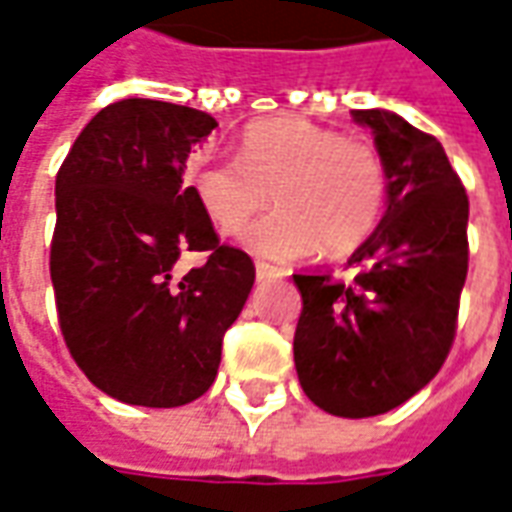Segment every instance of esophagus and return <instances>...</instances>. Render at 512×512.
<instances>
[{
    "label": "esophagus",
    "instance_id": "1",
    "mask_svg": "<svg viewBox=\"0 0 512 512\" xmlns=\"http://www.w3.org/2000/svg\"><path fill=\"white\" fill-rule=\"evenodd\" d=\"M275 275H278V270L270 267V264H264V262L256 264V278H259V281H267V278H275Z\"/></svg>",
    "mask_w": 512,
    "mask_h": 512
}]
</instances>
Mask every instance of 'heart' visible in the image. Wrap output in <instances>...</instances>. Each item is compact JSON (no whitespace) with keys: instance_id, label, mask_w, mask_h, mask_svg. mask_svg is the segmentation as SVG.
<instances>
[{"instance_id":"heart-1","label":"heart","mask_w":512,"mask_h":512,"mask_svg":"<svg viewBox=\"0 0 512 512\" xmlns=\"http://www.w3.org/2000/svg\"><path fill=\"white\" fill-rule=\"evenodd\" d=\"M184 184L220 234L239 231L273 195L278 209L239 237L264 262H297L320 245L350 253L375 231L389 192L378 148L292 115L250 123L237 159H190Z\"/></svg>"}]
</instances>
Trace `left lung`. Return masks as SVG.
I'll return each instance as SVG.
<instances>
[{
    "instance_id": "left-lung-1",
    "label": "left lung",
    "mask_w": 512,
    "mask_h": 512,
    "mask_svg": "<svg viewBox=\"0 0 512 512\" xmlns=\"http://www.w3.org/2000/svg\"><path fill=\"white\" fill-rule=\"evenodd\" d=\"M386 162L378 228L358 245L353 284L292 275L303 311L295 369L322 411L366 419L411 400L436 378L455 339L469 270V198L433 134L391 110H353Z\"/></svg>"
}]
</instances>
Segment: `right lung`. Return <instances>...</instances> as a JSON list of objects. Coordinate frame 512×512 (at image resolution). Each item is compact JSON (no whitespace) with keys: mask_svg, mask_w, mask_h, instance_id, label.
<instances>
[{"mask_svg":"<svg viewBox=\"0 0 512 512\" xmlns=\"http://www.w3.org/2000/svg\"><path fill=\"white\" fill-rule=\"evenodd\" d=\"M209 112L123 99L79 132L54 184L52 284L65 344L88 380L126 405L179 408L217 378L223 333L253 289L248 253L220 245L184 187ZM181 249H206L176 279Z\"/></svg>","mask_w":512,"mask_h":512,"instance_id":"obj_1","label":"right lung"}]
</instances>
